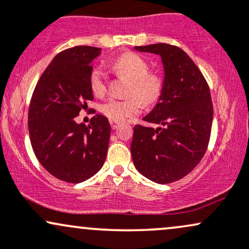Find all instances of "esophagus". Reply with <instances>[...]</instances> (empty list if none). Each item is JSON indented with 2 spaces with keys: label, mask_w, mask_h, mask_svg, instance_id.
Listing matches in <instances>:
<instances>
[{
  "label": "esophagus",
  "mask_w": 249,
  "mask_h": 249,
  "mask_svg": "<svg viewBox=\"0 0 249 249\" xmlns=\"http://www.w3.org/2000/svg\"><path fill=\"white\" fill-rule=\"evenodd\" d=\"M110 125H111V127L113 128V130H115V128H117L119 126V123L118 122H113V121H110Z\"/></svg>",
  "instance_id": "obj_1"
}]
</instances>
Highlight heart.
<instances>
[{"mask_svg":"<svg viewBox=\"0 0 249 249\" xmlns=\"http://www.w3.org/2000/svg\"><path fill=\"white\" fill-rule=\"evenodd\" d=\"M112 69L130 79L125 99L108 98L103 102L99 110L110 121L123 122L138 115L142 103L152 104L161 93L160 77L148 72L147 62L133 53H123L113 62ZM89 85L93 95L103 96L107 92V73L102 67H96L89 75Z\"/></svg>","mask_w":249,"mask_h":249,"instance_id":"obj_1","label":"heart"}]
</instances>
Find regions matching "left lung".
<instances>
[{
	"label": "left lung",
	"mask_w": 249,
	"mask_h": 249,
	"mask_svg": "<svg viewBox=\"0 0 249 249\" xmlns=\"http://www.w3.org/2000/svg\"><path fill=\"white\" fill-rule=\"evenodd\" d=\"M134 49L160 56L165 76L159 102L142 118L158 127H133L132 160L147 179L168 184L187 176L206 152L213 121L210 88L196 63L176 45Z\"/></svg>",
	"instance_id": "8db88e82"
}]
</instances>
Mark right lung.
<instances>
[{
	"label": "right lung",
	"mask_w": 249,
	"mask_h": 249,
	"mask_svg": "<svg viewBox=\"0 0 249 249\" xmlns=\"http://www.w3.org/2000/svg\"><path fill=\"white\" fill-rule=\"evenodd\" d=\"M101 51L79 45L59 53L31 97L28 127L34 153L51 176L63 181H85L107 158L111 132L107 117L93 116L88 126L75 119L93 99L89 75Z\"/></svg>",
	"instance_id": "add662e5"
}]
</instances>
